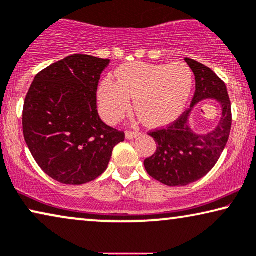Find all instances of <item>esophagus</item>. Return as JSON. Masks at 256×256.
I'll list each match as a JSON object with an SVG mask.
<instances>
[{"label":"esophagus","instance_id":"obj_1","mask_svg":"<svg viewBox=\"0 0 256 256\" xmlns=\"http://www.w3.org/2000/svg\"><path fill=\"white\" fill-rule=\"evenodd\" d=\"M139 136V132H132V131H128L126 133H125V138H126L128 140H132L136 138V136Z\"/></svg>","mask_w":256,"mask_h":256}]
</instances>
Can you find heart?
<instances>
[{"instance_id": "1", "label": "heart", "mask_w": 256, "mask_h": 256, "mask_svg": "<svg viewBox=\"0 0 256 256\" xmlns=\"http://www.w3.org/2000/svg\"><path fill=\"white\" fill-rule=\"evenodd\" d=\"M118 81L106 78L97 89V104L108 123L120 122L136 97V111L142 123L160 128L183 112L192 95L194 75L184 64L132 62L116 70Z\"/></svg>"}]
</instances>
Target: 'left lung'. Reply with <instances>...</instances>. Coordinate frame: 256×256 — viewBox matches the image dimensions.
<instances>
[{"label": "left lung", "instance_id": "1", "mask_svg": "<svg viewBox=\"0 0 256 256\" xmlns=\"http://www.w3.org/2000/svg\"><path fill=\"white\" fill-rule=\"evenodd\" d=\"M195 74L196 92L192 106L175 123L150 132L156 142V152L144 161L148 174L169 186H184L198 181L214 167L228 144L232 125L231 100L224 82L203 64L186 58ZM204 99L221 104V120L212 132L196 134L190 126L193 108Z\"/></svg>", "mask_w": 256, "mask_h": 256}]
</instances>
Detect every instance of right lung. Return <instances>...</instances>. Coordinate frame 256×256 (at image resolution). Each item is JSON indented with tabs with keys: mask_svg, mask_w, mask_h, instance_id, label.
I'll use <instances>...</instances> for the list:
<instances>
[{
	"mask_svg": "<svg viewBox=\"0 0 256 256\" xmlns=\"http://www.w3.org/2000/svg\"><path fill=\"white\" fill-rule=\"evenodd\" d=\"M109 62L87 54L64 58L39 72L25 97V142L42 172L64 184L98 178L124 142V132L97 112V86Z\"/></svg>",
	"mask_w": 256,
	"mask_h": 256,
	"instance_id": "right-lung-1",
	"label": "right lung"
}]
</instances>
